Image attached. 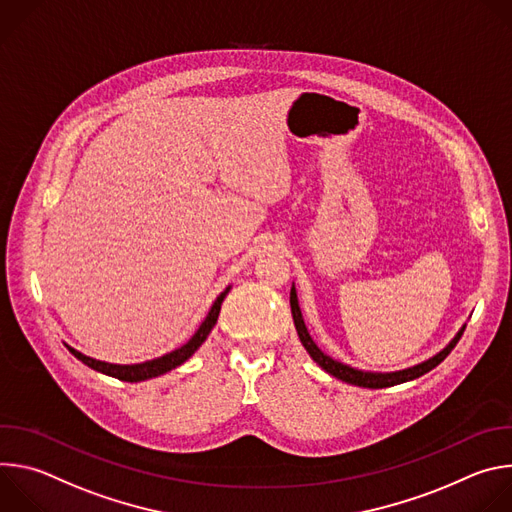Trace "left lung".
Wrapping results in <instances>:
<instances>
[{"instance_id": "1", "label": "left lung", "mask_w": 512, "mask_h": 512, "mask_svg": "<svg viewBox=\"0 0 512 512\" xmlns=\"http://www.w3.org/2000/svg\"><path fill=\"white\" fill-rule=\"evenodd\" d=\"M289 306H291V316H294V324H296V330H298V336H300V342L304 344V348L308 350V354L312 356V360L318 364L320 369H324L328 375L348 383V385H356V387H367V389H385V387H393V385H399V383H407V381H413L425 373H429L431 369H435L437 364H440L452 350L454 346L458 344V340L462 338L464 330H466V324L458 330V334L446 344V348H442L437 354H433L431 358L419 362V364H413V367H407L403 371H393V373H373V371H362V369H354L350 367V364H344L332 356H328L316 342L314 338L310 336L308 332V326L304 322V316H302V310H300V302H298V291H296V285H291V291H289Z\"/></svg>"}]
</instances>
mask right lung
Listing matches in <instances>:
<instances>
[{
	"label": "right lung",
	"instance_id": "add662e5",
	"mask_svg": "<svg viewBox=\"0 0 512 512\" xmlns=\"http://www.w3.org/2000/svg\"><path fill=\"white\" fill-rule=\"evenodd\" d=\"M229 291H231V285H229L225 291H221V296H218V298L212 302V306H210L206 318L202 320V324L198 326V330L192 334V338H190L186 344L174 348L172 352H168V354H164V356H158V358H152V360H145V362H135V364H115V362H105V360H97V358H93V356H87V354L79 352L77 348H72V346H68V344H64V346H66L72 354H75L81 362H85L87 367H91V369L97 371V373H103V375H107V377H113V379H119V381H127V383L148 381V379L160 377V375L170 373L172 369L180 367V364H184V362L202 346V342L208 338L210 330L214 328V324H216V320H218V314H221L223 300L227 298Z\"/></svg>",
	"mask_w": 512,
	"mask_h": 512
}]
</instances>
